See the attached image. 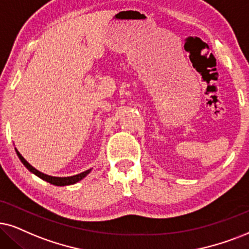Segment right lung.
Instances as JSON below:
<instances>
[{
    "mask_svg": "<svg viewBox=\"0 0 249 249\" xmlns=\"http://www.w3.org/2000/svg\"><path fill=\"white\" fill-rule=\"evenodd\" d=\"M15 149H16V148H15ZM16 153H17V155H18V157H19L21 163H23V164L26 166V168L30 170L31 172H32V174L37 176V177L41 178V179H43V180H46L47 182H50V184L55 185V186H67V185H73V184H75V182L80 181L81 179L86 177V176L90 172V169H89V170H86V171L81 172V174H78L75 176H71V177H53V176L45 175V174H42V172L37 171L36 168H33V166L31 165L30 163H28L26 160H25L24 157L20 155V153L18 152L17 149H16Z\"/></svg>",
    "mask_w": 249,
    "mask_h": 249,
    "instance_id": "add662e5",
    "label": "right lung"
}]
</instances>
